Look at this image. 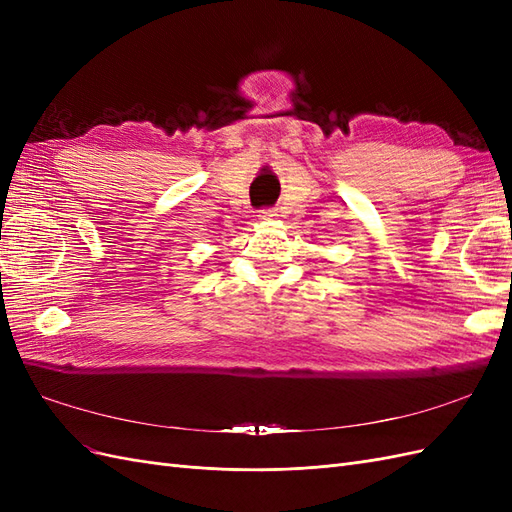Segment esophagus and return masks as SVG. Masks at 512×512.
<instances>
[{
	"mask_svg": "<svg viewBox=\"0 0 512 512\" xmlns=\"http://www.w3.org/2000/svg\"><path fill=\"white\" fill-rule=\"evenodd\" d=\"M275 215H277V213H275V209H262L258 218H260V220H273Z\"/></svg>",
	"mask_w": 512,
	"mask_h": 512,
	"instance_id": "1",
	"label": "esophagus"
}]
</instances>
